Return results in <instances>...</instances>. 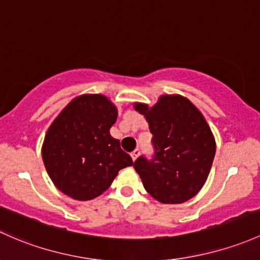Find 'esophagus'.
I'll use <instances>...</instances> for the list:
<instances>
[{
  "instance_id": "34e87169",
  "label": "esophagus",
  "mask_w": 260,
  "mask_h": 260,
  "mask_svg": "<svg viewBox=\"0 0 260 260\" xmlns=\"http://www.w3.org/2000/svg\"><path fill=\"white\" fill-rule=\"evenodd\" d=\"M139 154H140V150L139 149H135L133 152H131V159H133V161H135V160L138 159Z\"/></svg>"
}]
</instances>
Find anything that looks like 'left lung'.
Wrapping results in <instances>:
<instances>
[{
  "mask_svg": "<svg viewBox=\"0 0 260 260\" xmlns=\"http://www.w3.org/2000/svg\"><path fill=\"white\" fill-rule=\"evenodd\" d=\"M152 134L155 154L140 156L136 173L144 188L162 204H180L191 199L209 176L215 139L199 109L181 95H161L152 106L134 103Z\"/></svg>",
  "mask_w": 260,
  "mask_h": 260,
  "instance_id": "left-lung-1",
  "label": "left lung"
}]
</instances>
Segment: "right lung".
<instances>
[{"label":"right lung","mask_w":260,"mask_h":260,"mask_svg":"<svg viewBox=\"0 0 260 260\" xmlns=\"http://www.w3.org/2000/svg\"><path fill=\"white\" fill-rule=\"evenodd\" d=\"M117 109L101 93L76 96L50 125L41 154L55 186L75 200L98 198L117 173L133 165L120 141L110 135Z\"/></svg>","instance_id":"obj_1"}]
</instances>
